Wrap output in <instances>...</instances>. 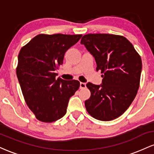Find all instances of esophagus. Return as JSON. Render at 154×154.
<instances>
[{
    "label": "esophagus",
    "instance_id": "34e87169",
    "mask_svg": "<svg viewBox=\"0 0 154 154\" xmlns=\"http://www.w3.org/2000/svg\"><path fill=\"white\" fill-rule=\"evenodd\" d=\"M86 88V83L80 82V84H79V88H80V89H83V88Z\"/></svg>",
    "mask_w": 154,
    "mask_h": 154
}]
</instances>
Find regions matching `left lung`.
<instances>
[{
    "mask_svg": "<svg viewBox=\"0 0 154 154\" xmlns=\"http://www.w3.org/2000/svg\"><path fill=\"white\" fill-rule=\"evenodd\" d=\"M80 43L94 57L97 71L103 74L100 85H86L91 93L85 102L86 109L100 121L116 119L137 95L142 71L140 56L128 39L119 35L88 34Z\"/></svg>",
    "mask_w": 154,
    "mask_h": 154,
    "instance_id": "8db88e82",
    "label": "left lung"
}]
</instances>
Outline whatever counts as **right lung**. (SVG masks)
<instances>
[{"mask_svg": "<svg viewBox=\"0 0 154 154\" xmlns=\"http://www.w3.org/2000/svg\"><path fill=\"white\" fill-rule=\"evenodd\" d=\"M82 35H38L20 50L17 75L28 107L38 120L53 122L66 114L77 80L56 78L68 49Z\"/></svg>", "mask_w": 154, "mask_h": 154, "instance_id": "right-lung-1", "label": "right lung"}]
</instances>
